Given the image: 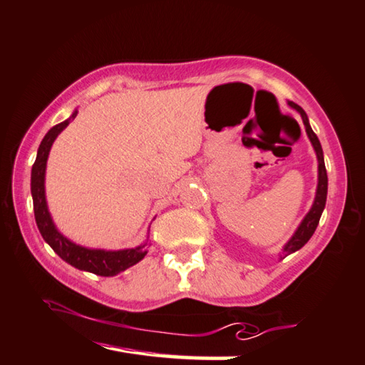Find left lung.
<instances>
[{
	"mask_svg": "<svg viewBox=\"0 0 365 365\" xmlns=\"http://www.w3.org/2000/svg\"><path fill=\"white\" fill-rule=\"evenodd\" d=\"M289 105L302 115L304 129H307V134L309 137V140H311V143H313V147L316 150L317 161H319V182H317V190H316V197H314L313 207H311V210L308 212L307 217L303 218V222L300 223V227H298V230L295 231L292 240H290L286 244V246H284L282 254L286 257L289 254H292V252L302 249L304 244L309 241V237L313 236V233L317 228V223H319V218H321L324 207H326V200H327V172H326V164H324V155H322L319 138H317V135L314 134L313 129H311V125L308 123V116H307V113H304L300 105H297L295 102H289Z\"/></svg>",
	"mask_w": 365,
	"mask_h": 365,
	"instance_id": "obj_1",
	"label": "left lung"
}]
</instances>
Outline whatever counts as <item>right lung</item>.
Listing matches in <instances>:
<instances>
[{"label":"right lung","instance_id":"add662e5","mask_svg":"<svg viewBox=\"0 0 365 365\" xmlns=\"http://www.w3.org/2000/svg\"><path fill=\"white\" fill-rule=\"evenodd\" d=\"M78 111H75L67 121L57 124L52 128L48 134L44 135L41 145L38 148L36 161L31 168V196H33V210H35V220L38 225L39 233L43 240L49 244L56 254L70 263L71 267L78 269L89 271L98 276H115L121 271L130 268L147 255V250H143L145 246H138L135 249L125 250H97V249H86L76 246L67 237L58 233L57 228L52 223L49 215L48 204H46L44 195V174H46V163H48L49 150L54 143L56 137L67 128L71 119H75Z\"/></svg>","mask_w":365,"mask_h":365}]
</instances>
